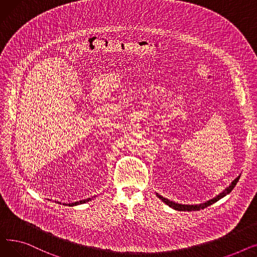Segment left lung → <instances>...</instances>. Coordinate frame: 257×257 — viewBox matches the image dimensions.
<instances>
[{
	"mask_svg": "<svg viewBox=\"0 0 257 257\" xmlns=\"http://www.w3.org/2000/svg\"><path fill=\"white\" fill-rule=\"evenodd\" d=\"M238 179H239V176L235 179V180H233L232 181V183L229 185L225 191H223L219 196H217L215 198H213V199H211V200H209V201H207V202H205V203H202V204H199V205H185V204H179V203H175V202H173V201H170V200H168V199H166V198H164L163 196H160V195H158V194H156L157 196H158V198L159 199H161L163 200L165 203L167 204V205H169L170 207H172V208H174V209H176V210H179V211H192V210H200V209H204V208H206L207 206H209V205H211V204H213L214 202H217V201H219L220 199H222L223 197H225L226 195H228L229 193H230L233 188H234V186L236 185V183L238 182Z\"/></svg>",
	"mask_w": 257,
	"mask_h": 257,
	"instance_id": "1",
	"label": "left lung"
}]
</instances>
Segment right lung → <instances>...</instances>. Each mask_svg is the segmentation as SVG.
<instances>
[{
	"label": "right lung",
	"mask_w": 257,
	"mask_h": 257,
	"mask_svg": "<svg viewBox=\"0 0 257 257\" xmlns=\"http://www.w3.org/2000/svg\"><path fill=\"white\" fill-rule=\"evenodd\" d=\"M90 200H91V198H88V199H86V200H81V201H78V202H74V203H69V204L63 203V205H67V206H75V205H79V204H83V203H85V202H88V201H90ZM57 203L61 204V202H57Z\"/></svg>",
	"instance_id": "1"
}]
</instances>
